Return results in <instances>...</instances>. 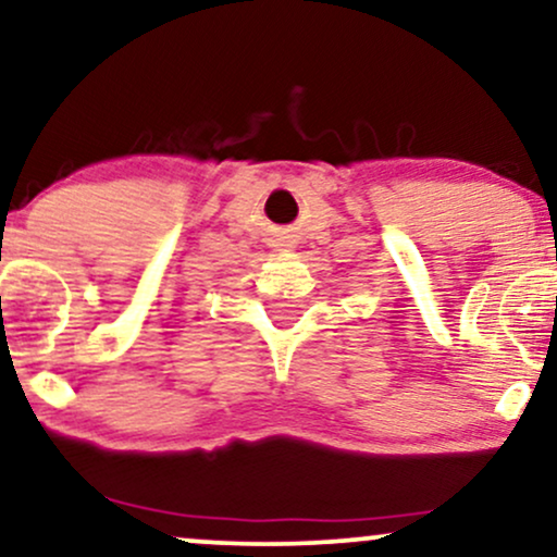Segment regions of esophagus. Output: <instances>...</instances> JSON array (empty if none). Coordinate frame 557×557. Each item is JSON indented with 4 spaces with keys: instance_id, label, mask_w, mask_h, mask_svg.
I'll use <instances>...</instances> for the list:
<instances>
[{
    "instance_id": "esophagus-1",
    "label": "esophagus",
    "mask_w": 557,
    "mask_h": 557,
    "mask_svg": "<svg viewBox=\"0 0 557 557\" xmlns=\"http://www.w3.org/2000/svg\"><path fill=\"white\" fill-rule=\"evenodd\" d=\"M272 246H274V249H277V251H287V249H290V240H287V238H277Z\"/></svg>"
}]
</instances>
